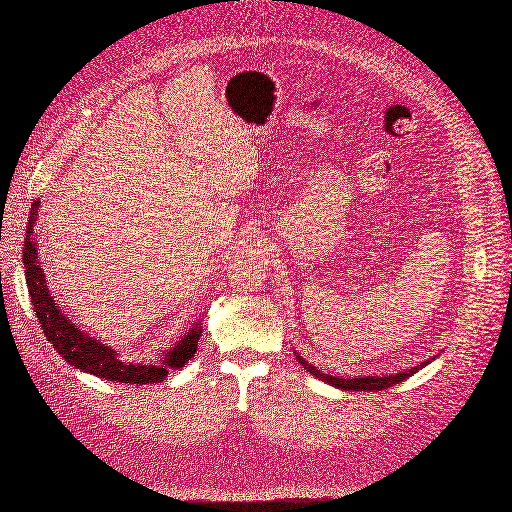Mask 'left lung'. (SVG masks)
Wrapping results in <instances>:
<instances>
[{"label":"left lung","mask_w":512,"mask_h":512,"mask_svg":"<svg viewBox=\"0 0 512 512\" xmlns=\"http://www.w3.org/2000/svg\"><path fill=\"white\" fill-rule=\"evenodd\" d=\"M296 360L302 364V367L308 373H312L316 379H321V381H325V383H329V385H333L337 389H344V392H381V389H387V387H392L396 383H402L410 375H415L417 371H421L425 367V364H429L433 358L427 360V362L417 364V367H412V369H404L400 373H392V375H358V377H333V375H325L316 367H312L310 362H306L298 352H296Z\"/></svg>","instance_id":"left-lung-1"}]
</instances>
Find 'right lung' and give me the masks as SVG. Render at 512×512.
Wrapping results in <instances>:
<instances>
[{
  "instance_id": "add662e5",
  "label": "right lung",
  "mask_w": 512,
  "mask_h": 512,
  "mask_svg": "<svg viewBox=\"0 0 512 512\" xmlns=\"http://www.w3.org/2000/svg\"><path fill=\"white\" fill-rule=\"evenodd\" d=\"M39 212V200L31 204L29 214V227L27 239H24L22 248V262H24V277H27V287L31 304L39 319V325L47 337V342L54 346V350L72 367L91 373L95 377H102L114 383H160L173 369L185 367V362L196 354L198 339L202 335V319H198L189 327L185 335L179 337L175 346L166 350L156 364H135L120 360L118 352L112 350L108 344H102L97 337L85 333L75 321L66 316L60 304L54 300L50 287H47L45 273L39 262L37 252V239H35V223Z\"/></svg>"
}]
</instances>
